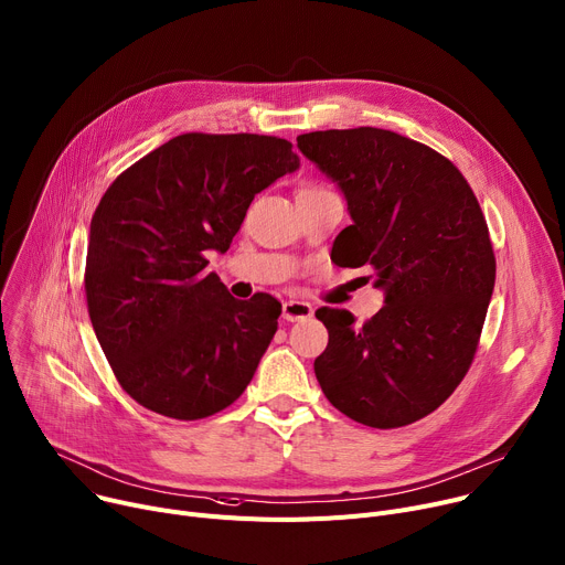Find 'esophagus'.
<instances>
[{"mask_svg":"<svg viewBox=\"0 0 565 565\" xmlns=\"http://www.w3.org/2000/svg\"><path fill=\"white\" fill-rule=\"evenodd\" d=\"M315 315L310 302H302V300H287L282 302V319L289 321V323H296V321H306Z\"/></svg>","mask_w":565,"mask_h":565,"instance_id":"1","label":"esophagus"}]
</instances>
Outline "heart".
Segmentation results:
<instances>
[{
	"mask_svg": "<svg viewBox=\"0 0 565 565\" xmlns=\"http://www.w3.org/2000/svg\"><path fill=\"white\" fill-rule=\"evenodd\" d=\"M317 190H323V188H315V185H308V188H300V192H317Z\"/></svg>",
	"mask_w": 565,
	"mask_h": 565,
	"instance_id": "heart-1",
	"label": "heart"
}]
</instances>
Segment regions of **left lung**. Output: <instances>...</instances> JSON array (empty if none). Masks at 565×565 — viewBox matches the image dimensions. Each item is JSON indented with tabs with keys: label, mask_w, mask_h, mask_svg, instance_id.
Masks as SVG:
<instances>
[{
	"label": "left lung",
	"mask_w": 565,
	"mask_h": 565,
	"mask_svg": "<svg viewBox=\"0 0 565 565\" xmlns=\"http://www.w3.org/2000/svg\"><path fill=\"white\" fill-rule=\"evenodd\" d=\"M296 142L349 203L339 265H371L384 289L364 326L349 310H317L328 328L317 380L362 425H409L448 401L480 343L495 285L482 207L448 158L394 131L332 128Z\"/></svg>",
	"instance_id": "1"
}]
</instances>
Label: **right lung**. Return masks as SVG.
I'll return each mask as SVG.
<instances>
[{
    "label": "right lung",
    "instance_id": "add662e5",
    "mask_svg": "<svg viewBox=\"0 0 565 565\" xmlns=\"http://www.w3.org/2000/svg\"><path fill=\"white\" fill-rule=\"evenodd\" d=\"M300 164L291 142L183 134L121 171L102 196L85 298L102 351L142 407L199 420L233 405L278 330L269 294L237 300L207 253H226L257 192Z\"/></svg>",
    "mask_w": 565,
    "mask_h": 565
}]
</instances>
